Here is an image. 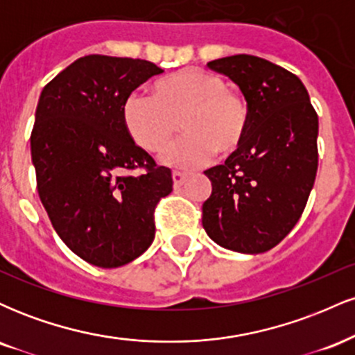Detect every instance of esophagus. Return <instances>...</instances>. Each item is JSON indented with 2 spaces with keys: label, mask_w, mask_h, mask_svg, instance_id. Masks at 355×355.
Instances as JSON below:
<instances>
[{
  "label": "esophagus",
  "mask_w": 355,
  "mask_h": 355,
  "mask_svg": "<svg viewBox=\"0 0 355 355\" xmlns=\"http://www.w3.org/2000/svg\"><path fill=\"white\" fill-rule=\"evenodd\" d=\"M172 177H173V185L175 187H182L183 183L187 182V178H189V173L178 172V170H175V172L172 173Z\"/></svg>",
  "instance_id": "obj_1"
}]
</instances>
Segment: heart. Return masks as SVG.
I'll return each mask as SVG.
<instances>
[{"label":"heart","mask_w":355,"mask_h":355,"mask_svg":"<svg viewBox=\"0 0 355 355\" xmlns=\"http://www.w3.org/2000/svg\"><path fill=\"white\" fill-rule=\"evenodd\" d=\"M126 132L150 153L164 152L183 126L187 137L162 160L178 168H197L234 155L248 130V108L229 83L202 68H185L153 85L152 95H132L125 101Z\"/></svg>","instance_id":"obj_1"}]
</instances>
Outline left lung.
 I'll return each instance as SVG.
<instances>
[{"instance_id": "left-lung-1", "label": "left lung", "mask_w": 355, "mask_h": 355, "mask_svg": "<svg viewBox=\"0 0 355 355\" xmlns=\"http://www.w3.org/2000/svg\"><path fill=\"white\" fill-rule=\"evenodd\" d=\"M229 76L247 100L243 144L205 175L211 195L202 223L218 245L262 254L282 242L299 222L315 182L319 118L294 73L252 55L207 63Z\"/></svg>"}]
</instances>
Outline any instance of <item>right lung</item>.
<instances>
[{"label":"right lung","mask_w":355,"mask_h":355,"mask_svg":"<svg viewBox=\"0 0 355 355\" xmlns=\"http://www.w3.org/2000/svg\"><path fill=\"white\" fill-rule=\"evenodd\" d=\"M164 73L152 61L88 55L40 95L31 132L36 187L53 229L71 252L103 268L132 262L152 245L155 207L172 172L138 146L125 101ZM140 168L138 175L129 173Z\"/></svg>","instance_id":"add662e5"}]
</instances>
